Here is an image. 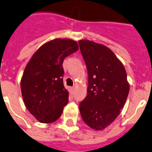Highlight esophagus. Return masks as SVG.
<instances>
[{
  "label": "esophagus",
  "instance_id": "1",
  "mask_svg": "<svg viewBox=\"0 0 152 152\" xmlns=\"http://www.w3.org/2000/svg\"><path fill=\"white\" fill-rule=\"evenodd\" d=\"M75 86H73L70 88V90H71L72 92H74V91H75Z\"/></svg>",
  "mask_w": 152,
  "mask_h": 152
}]
</instances>
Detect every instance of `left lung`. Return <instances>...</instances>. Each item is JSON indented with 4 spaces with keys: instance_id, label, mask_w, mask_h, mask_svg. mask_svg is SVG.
Here are the masks:
<instances>
[{
    "instance_id": "8db88e82",
    "label": "left lung",
    "mask_w": 152,
    "mask_h": 152,
    "mask_svg": "<svg viewBox=\"0 0 152 152\" xmlns=\"http://www.w3.org/2000/svg\"><path fill=\"white\" fill-rule=\"evenodd\" d=\"M88 72L87 96L80 102L82 120L102 130L115 121L129 92L123 64L109 48L89 40L78 41Z\"/></svg>"
}]
</instances>
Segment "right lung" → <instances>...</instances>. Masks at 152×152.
Wrapping results in <instances>:
<instances>
[{
  "instance_id": "obj_1",
  "label": "right lung",
  "mask_w": 152,
  "mask_h": 152,
  "mask_svg": "<svg viewBox=\"0 0 152 152\" xmlns=\"http://www.w3.org/2000/svg\"><path fill=\"white\" fill-rule=\"evenodd\" d=\"M77 50V42L55 39L41 46L26 66L20 82L22 97L28 111L41 123L58 120L68 103L63 63Z\"/></svg>"
}]
</instances>
